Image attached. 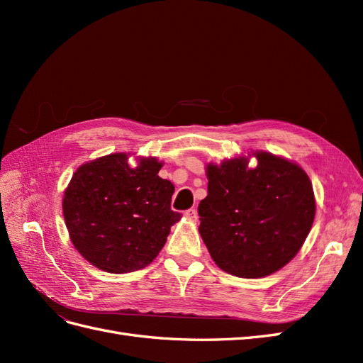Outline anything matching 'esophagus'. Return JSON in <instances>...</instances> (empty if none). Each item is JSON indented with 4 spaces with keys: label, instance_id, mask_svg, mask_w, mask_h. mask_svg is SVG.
Here are the masks:
<instances>
[{
    "label": "esophagus",
    "instance_id": "34e87169",
    "mask_svg": "<svg viewBox=\"0 0 363 363\" xmlns=\"http://www.w3.org/2000/svg\"><path fill=\"white\" fill-rule=\"evenodd\" d=\"M184 215L188 216L189 219H192V221H195V219L199 218V212H196V208H195V207H192V208H188V211L184 212Z\"/></svg>",
    "mask_w": 363,
    "mask_h": 363
}]
</instances>
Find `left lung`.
<instances>
[{
	"instance_id": "left-lung-1",
	"label": "left lung",
	"mask_w": 363,
	"mask_h": 363,
	"mask_svg": "<svg viewBox=\"0 0 363 363\" xmlns=\"http://www.w3.org/2000/svg\"><path fill=\"white\" fill-rule=\"evenodd\" d=\"M207 167V196L200 201V235L216 265L242 279L283 268L298 252L315 218L307 174L289 160L256 151Z\"/></svg>"
}]
</instances>
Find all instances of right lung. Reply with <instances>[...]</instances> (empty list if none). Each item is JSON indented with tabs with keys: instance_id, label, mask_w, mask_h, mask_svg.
I'll use <instances>...</instances> for the list:
<instances>
[{
	"instance_id": "right-lung-1",
	"label": "right lung",
	"mask_w": 363,
	"mask_h": 363,
	"mask_svg": "<svg viewBox=\"0 0 363 363\" xmlns=\"http://www.w3.org/2000/svg\"><path fill=\"white\" fill-rule=\"evenodd\" d=\"M124 152L84 163L63 195L74 247L92 265L124 274L145 268L163 248L180 213L171 208L174 184L159 177L157 159L136 168Z\"/></svg>"
}]
</instances>
